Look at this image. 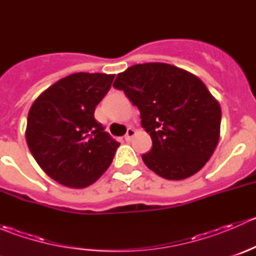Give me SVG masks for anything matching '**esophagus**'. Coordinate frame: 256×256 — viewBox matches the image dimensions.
Listing matches in <instances>:
<instances>
[{
    "mask_svg": "<svg viewBox=\"0 0 256 256\" xmlns=\"http://www.w3.org/2000/svg\"><path fill=\"white\" fill-rule=\"evenodd\" d=\"M135 135H136V131L134 130V128H128V132H126V135H125V140L126 141H131Z\"/></svg>",
    "mask_w": 256,
    "mask_h": 256,
    "instance_id": "esophagus-1",
    "label": "esophagus"
}]
</instances>
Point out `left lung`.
<instances>
[{"mask_svg": "<svg viewBox=\"0 0 256 256\" xmlns=\"http://www.w3.org/2000/svg\"><path fill=\"white\" fill-rule=\"evenodd\" d=\"M112 86L140 110L152 138L142 154L150 170L180 180L207 164L219 141L222 110L202 80L171 64L144 63L118 74Z\"/></svg>", "mask_w": 256, "mask_h": 256, "instance_id": "left-lung-1", "label": "left lung"}]
</instances>
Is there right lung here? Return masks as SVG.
<instances>
[{"instance_id":"obj_1","label":"right lung","mask_w":256,"mask_h":256,"mask_svg":"<svg viewBox=\"0 0 256 256\" xmlns=\"http://www.w3.org/2000/svg\"><path fill=\"white\" fill-rule=\"evenodd\" d=\"M115 76L76 73L58 80L30 106L26 140L40 168L60 184L85 188L112 164L120 146L94 118Z\"/></svg>"}]
</instances>
